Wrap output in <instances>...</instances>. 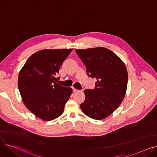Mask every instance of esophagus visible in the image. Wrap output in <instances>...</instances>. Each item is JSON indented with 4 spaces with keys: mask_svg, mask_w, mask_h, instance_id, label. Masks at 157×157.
Here are the masks:
<instances>
[{
    "mask_svg": "<svg viewBox=\"0 0 157 157\" xmlns=\"http://www.w3.org/2000/svg\"><path fill=\"white\" fill-rule=\"evenodd\" d=\"M72 91H74V92H76V91H78V90H77V89H76V88H72Z\"/></svg>",
    "mask_w": 157,
    "mask_h": 157,
    "instance_id": "esophagus-1",
    "label": "esophagus"
}]
</instances>
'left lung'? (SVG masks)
Wrapping results in <instances>:
<instances>
[{
	"label": "left lung",
	"mask_w": 157,
	"mask_h": 157,
	"mask_svg": "<svg viewBox=\"0 0 157 157\" xmlns=\"http://www.w3.org/2000/svg\"><path fill=\"white\" fill-rule=\"evenodd\" d=\"M75 51L85 65L88 76L97 79L95 89L85 90V100L81 109L90 118L105 119L118 108L126 95V67L116 54L106 48Z\"/></svg>",
	"instance_id": "obj_1"
}]
</instances>
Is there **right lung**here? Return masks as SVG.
<instances>
[{"instance_id":"right-lung-1","label":"right lung","mask_w":157,"mask_h":157,"mask_svg":"<svg viewBox=\"0 0 157 157\" xmlns=\"http://www.w3.org/2000/svg\"><path fill=\"white\" fill-rule=\"evenodd\" d=\"M72 49H46L31 56L20 71L18 88L26 107L35 116L52 121L63 113L72 92L57 83L55 76Z\"/></svg>"}]
</instances>
